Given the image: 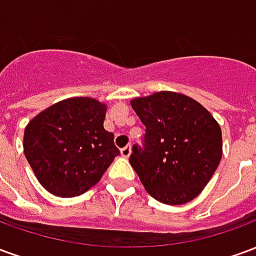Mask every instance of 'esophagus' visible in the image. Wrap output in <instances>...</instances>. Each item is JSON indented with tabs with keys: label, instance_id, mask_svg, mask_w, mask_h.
<instances>
[{
	"label": "esophagus",
	"instance_id": "obj_1",
	"mask_svg": "<svg viewBox=\"0 0 256 256\" xmlns=\"http://www.w3.org/2000/svg\"><path fill=\"white\" fill-rule=\"evenodd\" d=\"M130 154H132V146H130V145H128V146H124V148L120 150V155H122L123 158H128Z\"/></svg>",
	"mask_w": 256,
	"mask_h": 256
}]
</instances>
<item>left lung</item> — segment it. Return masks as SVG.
<instances>
[{
	"instance_id": "1",
	"label": "left lung",
	"mask_w": 256,
	"mask_h": 256,
	"mask_svg": "<svg viewBox=\"0 0 256 256\" xmlns=\"http://www.w3.org/2000/svg\"><path fill=\"white\" fill-rule=\"evenodd\" d=\"M145 124V146H133L130 164L146 192L180 206L198 196L222 158L220 123L200 102L177 92L130 101Z\"/></svg>"
}]
</instances>
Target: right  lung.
Wrapping results in <instances>:
<instances>
[{
	"label": "right lung",
	"instance_id": "obj_1",
	"mask_svg": "<svg viewBox=\"0 0 256 256\" xmlns=\"http://www.w3.org/2000/svg\"><path fill=\"white\" fill-rule=\"evenodd\" d=\"M106 104L71 97L48 106L24 128L23 150L36 180L58 198H75L94 186L119 155L104 128Z\"/></svg>",
	"mask_w": 256,
	"mask_h": 256
}]
</instances>
